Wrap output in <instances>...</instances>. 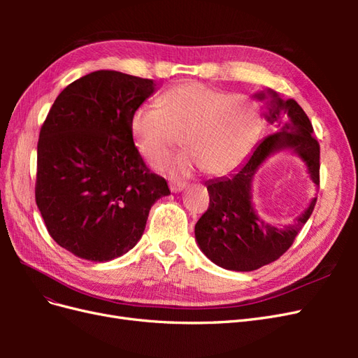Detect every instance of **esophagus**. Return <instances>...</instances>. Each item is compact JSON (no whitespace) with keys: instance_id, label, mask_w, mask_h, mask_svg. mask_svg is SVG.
Here are the masks:
<instances>
[{"instance_id":"obj_1","label":"esophagus","mask_w":358,"mask_h":358,"mask_svg":"<svg viewBox=\"0 0 358 358\" xmlns=\"http://www.w3.org/2000/svg\"><path fill=\"white\" fill-rule=\"evenodd\" d=\"M183 188H185V183H182V182H171L170 183L171 192H180Z\"/></svg>"}]
</instances>
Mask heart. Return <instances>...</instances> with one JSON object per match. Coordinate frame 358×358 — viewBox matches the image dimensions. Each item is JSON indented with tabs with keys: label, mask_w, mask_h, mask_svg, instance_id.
I'll use <instances>...</instances> for the list:
<instances>
[{
	"label": "heart",
	"mask_w": 358,
	"mask_h": 358,
	"mask_svg": "<svg viewBox=\"0 0 358 358\" xmlns=\"http://www.w3.org/2000/svg\"><path fill=\"white\" fill-rule=\"evenodd\" d=\"M158 106H140L129 119V134L138 155L161 167L179 145L188 154L173 161L171 175L194 169L222 176L239 167L251 152L262 125L255 101L242 94H227L200 82L173 86Z\"/></svg>",
	"instance_id": "obj_1"
}]
</instances>
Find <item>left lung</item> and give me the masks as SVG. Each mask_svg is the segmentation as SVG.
<instances>
[{"instance_id": "left-lung-1", "label": "left lung", "mask_w": 358, "mask_h": 358, "mask_svg": "<svg viewBox=\"0 0 358 358\" xmlns=\"http://www.w3.org/2000/svg\"><path fill=\"white\" fill-rule=\"evenodd\" d=\"M254 99L264 101V117L276 133L263 138L231 175L206 182L209 209L194 230L200 251L216 266L234 272H252L278 259L294 242L317 203L313 197L292 224L266 222L252 203V182L259 167L273 155L291 152L305 164L313 185L320 187V145L306 113L297 101L282 100L270 88L255 92Z\"/></svg>"}]
</instances>
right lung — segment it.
Listing matches in <instances>:
<instances>
[{
  "mask_svg": "<svg viewBox=\"0 0 358 358\" xmlns=\"http://www.w3.org/2000/svg\"><path fill=\"white\" fill-rule=\"evenodd\" d=\"M157 82L113 70L74 80L53 103L37 145L36 201L48 231L76 257L106 263L142 239L170 194L136 150L129 119Z\"/></svg>",
  "mask_w": 358,
  "mask_h": 358,
  "instance_id": "1",
  "label": "right lung"
}]
</instances>
